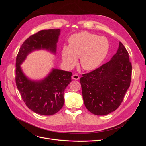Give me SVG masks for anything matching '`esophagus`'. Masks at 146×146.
Listing matches in <instances>:
<instances>
[{
    "instance_id": "esophagus-1",
    "label": "esophagus",
    "mask_w": 146,
    "mask_h": 146,
    "mask_svg": "<svg viewBox=\"0 0 146 146\" xmlns=\"http://www.w3.org/2000/svg\"><path fill=\"white\" fill-rule=\"evenodd\" d=\"M72 78L73 79V80H78V79L80 78V77H79L78 75L75 74L72 76Z\"/></svg>"
}]
</instances>
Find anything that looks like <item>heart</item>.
Segmentation results:
<instances>
[{
	"label": "heart",
	"mask_w": 146,
	"mask_h": 146,
	"mask_svg": "<svg viewBox=\"0 0 146 146\" xmlns=\"http://www.w3.org/2000/svg\"><path fill=\"white\" fill-rule=\"evenodd\" d=\"M107 38L88 32L74 34L69 39V46L62 48L61 57L69 68L76 65L78 57L80 64L85 70L90 71L98 68L107 56L109 50Z\"/></svg>",
	"instance_id": "obj_1"
}]
</instances>
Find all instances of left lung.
<instances>
[{
  "label": "left lung",
  "instance_id": "8db88e82",
  "mask_svg": "<svg viewBox=\"0 0 146 146\" xmlns=\"http://www.w3.org/2000/svg\"><path fill=\"white\" fill-rule=\"evenodd\" d=\"M131 70L129 53L119 42L111 60L80 78L83 99L88 111L98 116L115 111L130 87Z\"/></svg>",
  "mask_w": 146,
  "mask_h": 146
}]
</instances>
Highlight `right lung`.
<instances>
[{"label": "right lung", "instance_id": "add662e5", "mask_svg": "<svg viewBox=\"0 0 146 146\" xmlns=\"http://www.w3.org/2000/svg\"><path fill=\"white\" fill-rule=\"evenodd\" d=\"M60 32V29L42 30L32 35L22 44L16 57V86L27 107L41 115H53L62 108L64 92L72 81V73L53 68L45 78L34 80L25 76L21 65L35 50H46L55 55Z\"/></svg>", "mask_w": 146, "mask_h": 146}]
</instances>
